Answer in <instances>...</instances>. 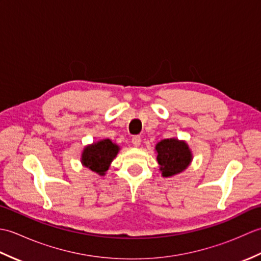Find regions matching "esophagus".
Masks as SVG:
<instances>
[{
  "mask_svg": "<svg viewBox=\"0 0 261 261\" xmlns=\"http://www.w3.org/2000/svg\"><path fill=\"white\" fill-rule=\"evenodd\" d=\"M132 145L135 147H139L141 145V138L140 136H135L132 138Z\"/></svg>",
  "mask_w": 261,
  "mask_h": 261,
  "instance_id": "34e87169",
  "label": "esophagus"
}]
</instances>
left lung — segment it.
<instances>
[{
    "mask_svg": "<svg viewBox=\"0 0 261 261\" xmlns=\"http://www.w3.org/2000/svg\"><path fill=\"white\" fill-rule=\"evenodd\" d=\"M154 150L163 177H173L182 173L193 160V153L187 142L177 138L160 140Z\"/></svg>",
    "mask_w": 261,
    "mask_h": 261,
    "instance_id": "obj_1",
    "label": "left lung"
}]
</instances>
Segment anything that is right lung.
<instances>
[{"label": "right lung", "mask_w": 261, "mask_h": 261, "mask_svg": "<svg viewBox=\"0 0 261 261\" xmlns=\"http://www.w3.org/2000/svg\"><path fill=\"white\" fill-rule=\"evenodd\" d=\"M120 146L110 139H102L84 147L81 154V163L84 167L99 176L107 174L111 163L118 156Z\"/></svg>", "instance_id": "right-lung-1"}]
</instances>
